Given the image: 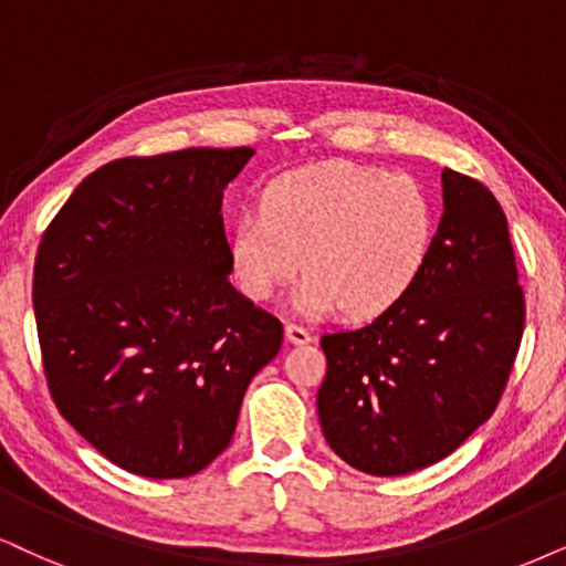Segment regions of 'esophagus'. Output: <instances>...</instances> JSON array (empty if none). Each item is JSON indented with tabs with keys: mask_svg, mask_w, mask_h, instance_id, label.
<instances>
[{
	"mask_svg": "<svg viewBox=\"0 0 566 566\" xmlns=\"http://www.w3.org/2000/svg\"><path fill=\"white\" fill-rule=\"evenodd\" d=\"M284 332H287V339L292 342V345H307V342L313 339L311 332H307L305 326H300V324H292V321H290L287 326H284Z\"/></svg>",
	"mask_w": 566,
	"mask_h": 566,
	"instance_id": "obj_1",
	"label": "esophagus"
}]
</instances>
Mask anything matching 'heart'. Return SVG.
I'll use <instances>...</instances> for the list:
<instances>
[{
  "mask_svg": "<svg viewBox=\"0 0 566 566\" xmlns=\"http://www.w3.org/2000/svg\"><path fill=\"white\" fill-rule=\"evenodd\" d=\"M436 234L431 192L410 175L328 161L279 177L232 234L240 287L269 300L303 261L292 303L307 316L374 318L418 282Z\"/></svg>",
  "mask_w": 566,
  "mask_h": 566,
  "instance_id": "obj_1",
  "label": "heart"
}]
</instances>
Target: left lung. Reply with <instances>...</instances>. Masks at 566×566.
<instances>
[{
  "instance_id": "8db88e82",
  "label": "left lung",
  "mask_w": 566,
  "mask_h": 566,
  "mask_svg": "<svg viewBox=\"0 0 566 566\" xmlns=\"http://www.w3.org/2000/svg\"><path fill=\"white\" fill-rule=\"evenodd\" d=\"M443 217L407 295L370 324L321 336L318 420L368 475L452 454L496 410L525 328L506 217L475 177L443 169Z\"/></svg>"
}]
</instances>
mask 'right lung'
I'll return each mask as SVG.
<instances>
[{
    "mask_svg": "<svg viewBox=\"0 0 566 566\" xmlns=\"http://www.w3.org/2000/svg\"><path fill=\"white\" fill-rule=\"evenodd\" d=\"M253 148L127 156L77 185L33 266L56 410L127 470L188 478L230 447L284 326L232 287L221 196Z\"/></svg>",
    "mask_w": 566,
    "mask_h": 566,
    "instance_id": "1",
    "label": "right lung"
}]
</instances>
